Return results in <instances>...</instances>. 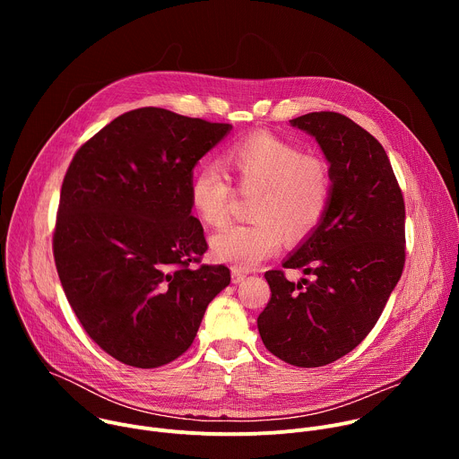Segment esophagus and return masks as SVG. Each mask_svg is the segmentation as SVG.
Wrapping results in <instances>:
<instances>
[{"label": "esophagus", "instance_id": "1", "mask_svg": "<svg viewBox=\"0 0 459 459\" xmlns=\"http://www.w3.org/2000/svg\"><path fill=\"white\" fill-rule=\"evenodd\" d=\"M230 276H232V283H236V285H238V283H241V281L245 280V276H247V274H245L243 271H239V269H232Z\"/></svg>", "mask_w": 459, "mask_h": 459}]
</instances>
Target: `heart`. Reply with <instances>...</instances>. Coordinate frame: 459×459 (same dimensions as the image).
<instances>
[{
  "instance_id": "heart-1",
  "label": "heart",
  "mask_w": 459,
  "mask_h": 459,
  "mask_svg": "<svg viewBox=\"0 0 459 459\" xmlns=\"http://www.w3.org/2000/svg\"><path fill=\"white\" fill-rule=\"evenodd\" d=\"M216 163L202 165L190 181V205L204 223L220 225L232 200V185L254 190L250 221L227 223L211 238V254L220 264L248 271L273 255L281 234L298 241L312 234L333 198L331 167L321 156L271 133L234 142Z\"/></svg>"
}]
</instances>
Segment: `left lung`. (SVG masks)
Masks as SVG:
<instances>
[{
    "label": "left lung",
    "mask_w": 459,
    "mask_h": 459,
    "mask_svg": "<svg viewBox=\"0 0 459 459\" xmlns=\"http://www.w3.org/2000/svg\"><path fill=\"white\" fill-rule=\"evenodd\" d=\"M319 143L333 198L317 229L283 261L308 280L269 271L271 301L257 316L265 347L294 367L329 365L374 329L405 265V202L381 143L340 112L290 119Z\"/></svg>",
    "instance_id": "8db88e82"
}]
</instances>
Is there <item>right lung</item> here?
<instances>
[{"label": "right lung", "instance_id": "right-lung-1", "mask_svg": "<svg viewBox=\"0 0 459 459\" xmlns=\"http://www.w3.org/2000/svg\"><path fill=\"white\" fill-rule=\"evenodd\" d=\"M230 128L136 108L83 143L65 174L52 238L57 276L91 340L125 365L179 358L230 283L225 265L190 267L207 241L188 195L192 169Z\"/></svg>", "mask_w": 459, "mask_h": 459}]
</instances>
